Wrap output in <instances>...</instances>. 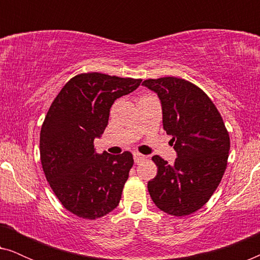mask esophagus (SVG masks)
I'll return each instance as SVG.
<instances>
[{"instance_id": "esophagus-1", "label": "esophagus", "mask_w": 260, "mask_h": 260, "mask_svg": "<svg viewBox=\"0 0 260 260\" xmlns=\"http://www.w3.org/2000/svg\"><path fill=\"white\" fill-rule=\"evenodd\" d=\"M145 158H147V157H145L144 155L140 154V152H134V161H135V163H140L142 161H144Z\"/></svg>"}]
</instances>
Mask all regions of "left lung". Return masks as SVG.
<instances>
[{
	"instance_id": "8db88e82",
	"label": "left lung",
	"mask_w": 260,
	"mask_h": 260,
	"mask_svg": "<svg viewBox=\"0 0 260 260\" xmlns=\"http://www.w3.org/2000/svg\"><path fill=\"white\" fill-rule=\"evenodd\" d=\"M142 85L157 93L163 129L172 135L177 157L170 166L152 156L157 175L149 194L161 211L183 216L200 209L218 188L227 167L230 135L207 94L190 81L175 77L147 79Z\"/></svg>"
}]
</instances>
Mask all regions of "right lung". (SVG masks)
Wrapping results in <instances>:
<instances>
[{
	"mask_svg": "<svg viewBox=\"0 0 260 260\" xmlns=\"http://www.w3.org/2000/svg\"><path fill=\"white\" fill-rule=\"evenodd\" d=\"M142 79L81 73L53 101L40 133V158L49 186L63 207L83 219L102 218L118 206L133 154L95 152L93 141L109 123L117 98Z\"/></svg>",
	"mask_w": 260,
	"mask_h": 260,
	"instance_id": "1",
	"label": "right lung"
}]
</instances>
